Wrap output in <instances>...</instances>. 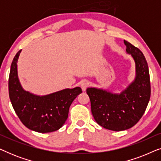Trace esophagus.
<instances>
[{
	"label": "esophagus",
	"mask_w": 161,
	"mask_h": 161,
	"mask_svg": "<svg viewBox=\"0 0 161 161\" xmlns=\"http://www.w3.org/2000/svg\"><path fill=\"white\" fill-rule=\"evenodd\" d=\"M80 86H81V89H82L83 91H86V88L89 86V83H88L87 81H85V80L82 81V82H81Z\"/></svg>",
	"instance_id": "34e87169"
}]
</instances>
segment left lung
<instances>
[{
  "label": "left lung",
  "mask_w": 161,
  "mask_h": 161,
  "mask_svg": "<svg viewBox=\"0 0 161 161\" xmlns=\"http://www.w3.org/2000/svg\"><path fill=\"white\" fill-rule=\"evenodd\" d=\"M126 51L136 62V77L121 94L88 88L92 113L100 126L114 131H122L134 126L142 117L151 95L148 64L138 47L124 40Z\"/></svg>",
  "instance_id": "1"
}]
</instances>
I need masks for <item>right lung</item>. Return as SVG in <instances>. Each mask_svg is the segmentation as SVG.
Returning a JSON list of instances; mask_svg holds the SVG:
<instances>
[{
  "label": "right lung",
  "instance_id": "add662e5",
  "mask_svg": "<svg viewBox=\"0 0 161 161\" xmlns=\"http://www.w3.org/2000/svg\"><path fill=\"white\" fill-rule=\"evenodd\" d=\"M20 52L21 50L13 59L8 78V94L13 108L28 129L42 133L56 131L65 123L72 101L82 90L80 87L66 89L42 97L24 91L17 70Z\"/></svg>",
  "mask_w": 161,
  "mask_h": 161
}]
</instances>
